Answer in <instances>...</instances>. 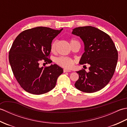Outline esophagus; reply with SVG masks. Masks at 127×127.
I'll list each match as a JSON object with an SVG mask.
<instances>
[{
    "label": "esophagus",
    "instance_id": "obj_1",
    "mask_svg": "<svg viewBox=\"0 0 127 127\" xmlns=\"http://www.w3.org/2000/svg\"><path fill=\"white\" fill-rule=\"evenodd\" d=\"M63 71H64V72H70L71 71L70 70H68V69H64V70H63Z\"/></svg>",
    "mask_w": 127,
    "mask_h": 127
}]
</instances>
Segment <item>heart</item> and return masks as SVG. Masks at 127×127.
I'll list each match as a JSON object with an SVG mask.
<instances>
[{
	"label": "heart",
	"mask_w": 127,
	"mask_h": 127,
	"mask_svg": "<svg viewBox=\"0 0 127 127\" xmlns=\"http://www.w3.org/2000/svg\"><path fill=\"white\" fill-rule=\"evenodd\" d=\"M77 41L75 40H71L70 41V44L72 42ZM57 44V41H54L52 45H51V49L52 51H55L56 49V47ZM56 62L57 64H58L59 66L63 68H65L66 69H70L73 66L74 64V61L70 58L69 57H59L57 58L56 59Z\"/></svg>",
	"instance_id": "heart-1"
}]
</instances>
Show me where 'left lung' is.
I'll list each match as a JSON object with an SVG mask.
<instances>
[{"mask_svg":"<svg viewBox=\"0 0 127 127\" xmlns=\"http://www.w3.org/2000/svg\"><path fill=\"white\" fill-rule=\"evenodd\" d=\"M72 34L80 36L84 44L79 63L90 65L88 72L76 71L79 78L75 87L86 93L100 91L108 84L116 67L118 52L114 43L108 34L92 26L75 28Z\"/></svg>","mask_w":127,"mask_h":127,"instance_id":"1","label":"left lung"}]
</instances>
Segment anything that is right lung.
<instances>
[{
  "instance_id": "obj_1",
  "label": "right lung",
  "mask_w": 127,
  "mask_h": 127,
  "mask_svg": "<svg viewBox=\"0 0 127 127\" xmlns=\"http://www.w3.org/2000/svg\"><path fill=\"white\" fill-rule=\"evenodd\" d=\"M63 30L37 27L27 29L16 37L9 51V59L17 82L27 92L39 95L55 88L63 69L57 64L40 67L41 61L48 59L53 39Z\"/></svg>"
}]
</instances>
